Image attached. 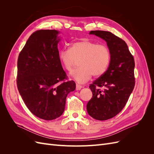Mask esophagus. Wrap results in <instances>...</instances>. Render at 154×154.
<instances>
[{
	"mask_svg": "<svg viewBox=\"0 0 154 154\" xmlns=\"http://www.w3.org/2000/svg\"><path fill=\"white\" fill-rule=\"evenodd\" d=\"M82 88V85H78V84H76V91H80Z\"/></svg>",
	"mask_w": 154,
	"mask_h": 154,
	"instance_id": "obj_1",
	"label": "esophagus"
}]
</instances>
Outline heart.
Listing matches in <instances>:
<instances>
[{
  "instance_id": "heart-1",
  "label": "heart",
  "mask_w": 154,
  "mask_h": 154,
  "mask_svg": "<svg viewBox=\"0 0 154 154\" xmlns=\"http://www.w3.org/2000/svg\"><path fill=\"white\" fill-rule=\"evenodd\" d=\"M59 60L68 72L72 71L78 60L80 67L72 72V76L78 83H85L92 75L99 77L106 72L110 62V52L106 45L82 40L72 43L69 49L60 51Z\"/></svg>"
}]
</instances>
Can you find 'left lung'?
<instances>
[{
  "label": "left lung",
  "instance_id": "8db88e82",
  "mask_svg": "<svg viewBox=\"0 0 154 154\" xmlns=\"http://www.w3.org/2000/svg\"><path fill=\"white\" fill-rule=\"evenodd\" d=\"M106 42L110 62L106 72L90 85L92 97L87 104L88 114L97 120L114 118L123 110L135 86L133 55L125 42L109 31H91Z\"/></svg>",
  "mask_w": 154,
  "mask_h": 154
}]
</instances>
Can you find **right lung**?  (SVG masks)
Masks as SVG:
<instances>
[{
  "instance_id": "1",
  "label": "right lung",
  "mask_w": 154,
  "mask_h": 154,
  "mask_svg": "<svg viewBox=\"0 0 154 154\" xmlns=\"http://www.w3.org/2000/svg\"><path fill=\"white\" fill-rule=\"evenodd\" d=\"M55 29L37 30L29 36L18 55L17 85L31 112L45 120L60 117L66 97L75 90L59 60Z\"/></svg>"
}]
</instances>
